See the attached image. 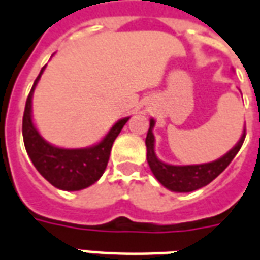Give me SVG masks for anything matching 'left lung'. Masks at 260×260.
<instances>
[{"instance_id":"obj_1","label":"left lung","mask_w":260,"mask_h":260,"mask_svg":"<svg viewBox=\"0 0 260 260\" xmlns=\"http://www.w3.org/2000/svg\"><path fill=\"white\" fill-rule=\"evenodd\" d=\"M154 120H150L146 146H147V161L148 166L153 171L154 177L162 184L164 187L174 191V192H191L195 189L208 185L214 181L218 175L222 173L225 168L231 164L238 151L241 150L246 136V130H243L242 137L236 143V146L223 157L212 162L207 164H195V166H170L157 158L154 153V134H153Z\"/></svg>"}]
</instances>
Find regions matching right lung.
<instances>
[{
    "instance_id": "add662e5",
    "label": "right lung",
    "mask_w": 260,
    "mask_h": 260,
    "mask_svg": "<svg viewBox=\"0 0 260 260\" xmlns=\"http://www.w3.org/2000/svg\"><path fill=\"white\" fill-rule=\"evenodd\" d=\"M45 66L34 82L25 103L22 136L26 153L39 174L53 187L65 191H79L90 187L103 175L109 162L112 146L130 117L119 120L99 144L89 148H59L41 137L32 123V93Z\"/></svg>"
}]
</instances>
